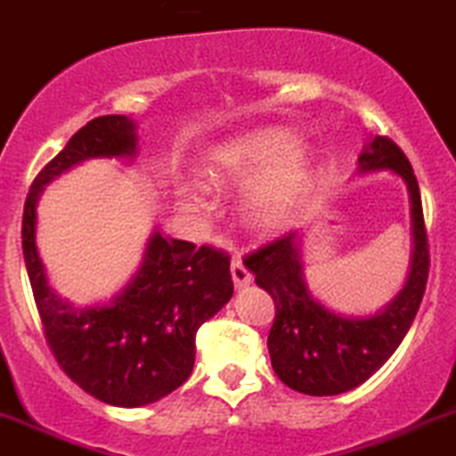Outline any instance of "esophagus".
<instances>
[{"label":"esophagus","mask_w":456,"mask_h":456,"mask_svg":"<svg viewBox=\"0 0 456 456\" xmlns=\"http://www.w3.org/2000/svg\"><path fill=\"white\" fill-rule=\"evenodd\" d=\"M232 279H233V286L240 290V288H248L252 283V272L248 270V265L242 263L240 254H233L232 258Z\"/></svg>","instance_id":"34e87169"}]
</instances>
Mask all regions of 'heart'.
I'll return each instance as SVG.
<instances>
[{"mask_svg": "<svg viewBox=\"0 0 456 456\" xmlns=\"http://www.w3.org/2000/svg\"><path fill=\"white\" fill-rule=\"evenodd\" d=\"M204 177L211 186L249 184L245 214L254 224L274 227L292 214L310 182V157L297 146L295 132L286 127H263L216 146L204 159ZM204 204V191L191 195Z\"/></svg>", "mask_w": 456, "mask_h": 456, "instance_id": "1", "label": "heart"}]
</instances>
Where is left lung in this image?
Returning a JSON list of instances; mask_svg holds the SVG:
<instances>
[{
  "mask_svg": "<svg viewBox=\"0 0 456 456\" xmlns=\"http://www.w3.org/2000/svg\"><path fill=\"white\" fill-rule=\"evenodd\" d=\"M357 173L394 170L411 200V267L405 286L369 317H344L310 295L301 267L297 232L245 256L256 286L274 299L276 314L267 335L272 369L283 385L308 395H338L355 389L394 355L423 301L429 274L428 232L419 182L405 152L389 137H373L360 155Z\"/></svg>",
  "mask_w": 456,
  "mask_h": 456,
  "instance_id": "1",
  "label": "left lung"
}]
</instances>
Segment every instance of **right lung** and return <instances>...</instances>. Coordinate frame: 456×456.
Instances as JSON below:
<instances>
[{
    "label": "right lung",
    "instance_id": "right-lung-1",
    "mask_svg": "<svg viewBox=\"0 0 456 456\" xmlns=\"http://www.w3.org/2000/svg\"><path fill=\"white\" fill-rule=\"evenodd\" d=\"M137 123L123 114L92 118L37 173L24 202L22 249L49 348L62 371L114 407H142L184 385L195 333L233 295L229 256L208 245L155 232L134 279L112 304L78 308L55 295L36 245L37 198L53 177L96 157L134 159Z\"/></svg>",
    "mask_w": 456,
    "mask_h": 456
}]
</instances>
